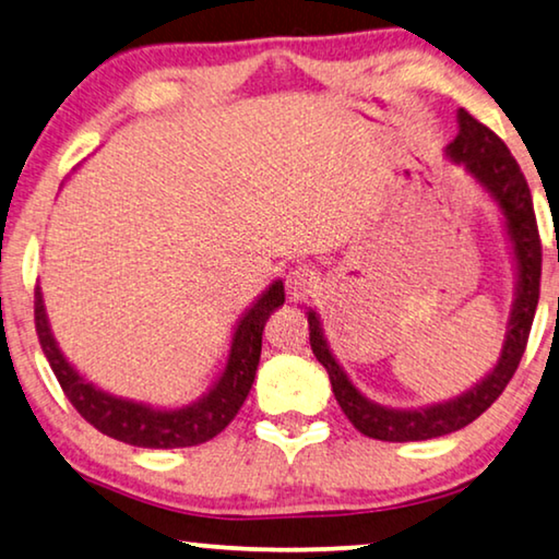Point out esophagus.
Segmentation results:
<instances>
[{
	"label": "esophagus",
	"mask_w": 559,
	"mask_h": 559,
	"mask_svg": "<svg viewBox=\"0 0 559 559\" xmlns=\"http://www.w3.org/2000/svg\"><path fill=\"white\" fill-rule=\"evenodd\" d=\"M286 290H288V298L294 304L306 301V298L313 296V290H316L313 273L308 269H294L286 276Z\"/></svg>",
	"instance_id": "1"
}]
</instances>
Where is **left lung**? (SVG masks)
I'll return each instance as SVG.
<instances>
[{"mask_svg": "<svg viewBox=\"0 0 559 559\" xmlns=\"http://www.w3.org/2000/svg\"><path fill=\"white\" fill-rule=\"evenodd\" d=\"M456 124H460V132L447 145L444 153L449 163L462 165L469 173V178L497 205L507 246H510L514 294L510 316H507L504 341L492 369L477 384L462 391L460 396L424 406H384L361 394L359 386L348 379L346 369L331 352L319 311L308 308L306 316L313 356L326 369L333 396L348 416V421L371 439L424 441L452 435V431H460L466 424H472L497 402V396L510 384L512 373L520 366L524 346H527L532 319H535L539 273H543V246H539L527 180H524L518 160L492 130L474 120L466 110H456Z\"/></svg>", "mask_w": 559, "mask_h": 559, "instance_id": "8db88e82", "label": "left lung"}]
</instances>
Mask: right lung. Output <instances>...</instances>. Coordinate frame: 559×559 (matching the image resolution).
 Returning a JSON list of instances; mask_svg holds the SVG:
<instances>
[{
  "label": "right lung",
  "mask_w": 559,
  "mask_h": 559,
  "mask_svg": "<svg viewBox=\"0 0 559 559\" xmlns=\"http://www.w3.org/2000/svg\"><path fill=\"white\" fill-rule=\"evenodd\" d=\"M283 301H286V290H283V281L276 278L240 313L233 326L228 356L218 379L195 402L182 406H155L138 402V399L118 396L112 391L99 389L95 381L74 369L49 326L45 294L39 286L35 290V323L41 352L52 366L67 399L97 431L132 447L180 449L203 444L221 435L243 406L248 391L253 386L258 361H261L265 321L278 306H283Z\"/></svg>",
  "instance_id": "obj_1"
}]
</instances>
